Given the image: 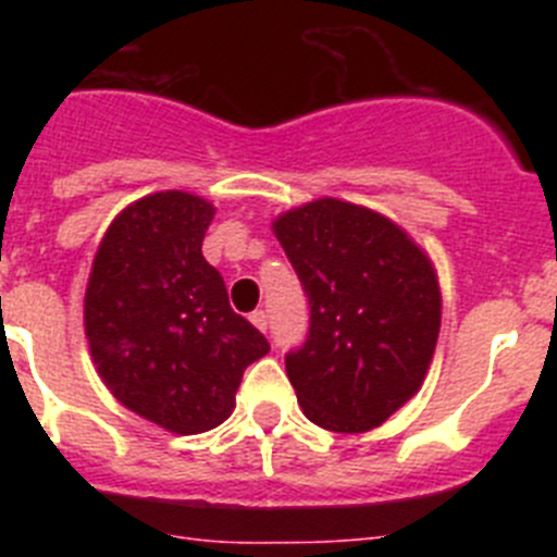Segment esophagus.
I'll return each instance as SVG.
<instances>
[{
    "mask_svg": "<svg viewBox=\"0 0 557 557\" xmlns=\"http://www.w3.org/2000/svg\"><path fill=\"white\" fill-rule=\"evenodd\" d=\"M250 323H253V326L259 329V332H268V314H264L262 309H256V312L250 314Z\"/></svg>",
    "mask_w": 557,
    "mask_h": 557,
    "instance_id": "1",
    "label": "esophagus"
}]
</instances>
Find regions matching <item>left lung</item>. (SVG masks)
<instances>
[{
  "label": "left lung",
  "instance_id": "left-lung-1",
  "mask_svg": "<svg viewBox=\"0 0 557 557\" xmlns=\"http://www.w3.org/2000/svg\"><path fill=\"white\" fill-rule=\"evenodd\" d=\"M309 298V337L287 376L312 424L368 432L405 407L430 371L441 284L426 250L391 218L318 198L273 220Z\"/></svg>",
  "mask_w": 557,
  "mask_h": 557
}]
</instances>
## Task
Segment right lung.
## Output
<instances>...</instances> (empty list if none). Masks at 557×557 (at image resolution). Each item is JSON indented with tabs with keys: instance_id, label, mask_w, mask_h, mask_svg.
<instances>
[{
	"instance_id": "add662e5",
	"label": "right lung",
	"mask_w": 557,
	"mask_h": 557,
	"mask_svg": "<svg viewBox=\"0 0 557 557\" xmlns=\"http://www.w3.org/2000/svg\"><path fill=\"white\" fill-rule=\"evenodd\" d=\"M214 206L181 189L133 200L102 234L83 298L95 368L113 398L175 435L234 412L250 362L270 351L203 259Z\"/></svg>"
}]
</instances>
